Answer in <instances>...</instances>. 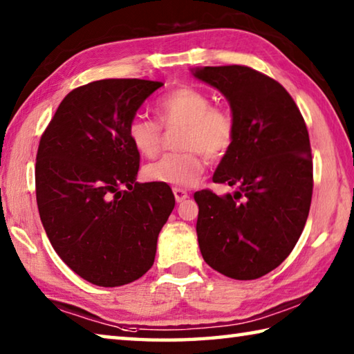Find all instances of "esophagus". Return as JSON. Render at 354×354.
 I'll list each match as a JSON object with an SVG mask.
<instances>
[{
	"label": "esophagus",
	"instance_id": "1",
	"mask_svg": "<svg viewBox=\"0 0 354 354\" xmlns=\"http://www.w3.org/2000/svg\"><path fill=\"white\" fill-rule=\"evenodd\" d=\"M173 195H175V200H176L178 203H181L183 200H185V198H187V196H189L187 190L179 189V187H175V189H173Z\"/></svg>",
	"mask_w": 354,
	"mask_h": 354
}]
</instances>
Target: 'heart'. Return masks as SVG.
I'll return each instance as SVG.
<instances>
[{"instance_id": "b5f03b06", "label": "heart", "mask_w": 354, "mask_h": 354, "mask_svg": "<svg viewBox=\"0 0 354 354\" xmlns=\"http://www.w3.org/2000/svg\"><path fill=\"white\" fill-rule=\"evenodd\" d=\"M160 125L137 115L128 124L133 147L145 158H156L164 145V131L181 127L178 145L184 151L165 154L149 164L145 176L149 181L189 187L206 170V158L220 160L236 140V118L227 107L212 104L211 95L194 86L171 88L154 103Z\"/></svg>"}]
</instances>
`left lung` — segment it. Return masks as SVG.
I'll return each instance as SVG.
<instances>
[{
    "label": "left lung",
    "mask_w": 354,
    "mask_h": 354,
    "mask_svg": "<svg viewBox=\"0 0 354 354\" xmlns=\"http://www.w3.org/2000/svg\"><path fill=\"white\" fill-rule=\"evenodd\" d=\"M194 75L225 95L237 127L212 178L236 192L194 195L203 259L227 278H261L290 254L306 225L314 187L306 123L290 93L254 68L220 65Z\"/></svg>",
    "instance_id": "1"
}]
</instances>
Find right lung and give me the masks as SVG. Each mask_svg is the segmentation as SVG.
<instances>
[{"label": "right lung", "instance_id": "1", "mask_svg": "<svg viewBox=\"0 0 354 354\" xmlns=\"http://www.w3.org/2000/svg\"><path fill=\"white\" fill-rule=\"evenodd\" d=\"M147 80H101L76 87L40 137L35 196L59 257L101 287L151 268L158 236L175 207L169 184L136 183L140 154L128 124L154 91Z\"/></svg>", "mask_w": 354, "mask_h": 354}]
</instances>
